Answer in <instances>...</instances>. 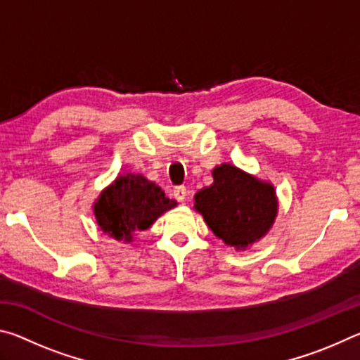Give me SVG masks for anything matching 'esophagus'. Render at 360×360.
<instances>
[{
	"label": "esophagus",
	"mask_w": 360,
	"mask_h": 360,
	"mask_svg": "<svg viewBox=\"0 0 360 360\" xmlns=\"http://www.w3.org/2000/svg\"><path fill=\"white\" fill-rule=\"evenodd\" d=\"M174 197L178 202H184L187 198V188L184 186H179V187H174Z\"/></svg>",
	"instance_id": "34e87169"
}]
</instances>
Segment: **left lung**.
Listing matches in <instances>:
<instances>
[{
  "label": "left lung",
  "instance_id": "left-lung-1",
  "mask_svg": "<svg viewBox=\"0 0 360 360\" xmlns=\"http://www.w3.org/2000/svg\"><path fill=\"white\" fill-rule=\"evenodd\" d=\"M214 182L195 193V210L219 240L246 249L271 229L278 214L276 192L270 182L222 163L212 169Z\"/></svg>",
  "mask_w": 360,
  "mask_h": 360
}]
</instances>
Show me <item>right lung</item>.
<instances>
[{
	"mask_svg": "<svg viewBox=\"0 0 360 360\" xmlns=\"http://www.w3.org/2000/svg\"><path fill=\"white\" fill-rule=\"evenodd\" d=\"M176 206L174 200L141 174L119 176L94 205L100 229L112 238L130 243L136 231L149 229L163 212Z\"/></svg>",
	"mask_w": 360,
	"mask_h": 360,
	"instance_id": "right-lung-1",
	"label": "right lung"
}]
</instances>
